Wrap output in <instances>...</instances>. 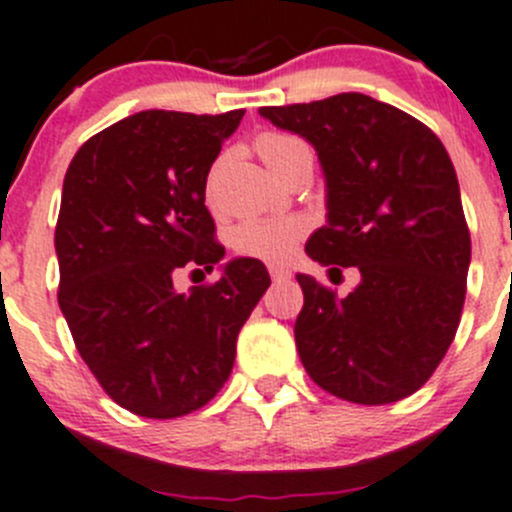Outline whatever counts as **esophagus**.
Segmentation results:
<instances>
[{
  "mask_svg": "<svg viewBox=\"0 0 512 512\" xmlns=\"http://www.w3.org/2000/svg\"><path fill=\"white\" fill-rule=\"evenodd\" d=\"M270 278L272 280H288L290 278V270H288V267L270 265Z\"/></svg>",
  "mask_w": 512,
  "mask_h": 512,
  "instance_id": "esophagus-1",
  "label": "esophagus"
}]
</instances>
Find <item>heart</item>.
Masks as SVG:
<instances>
[{
  "label": "heart",
  "instance_id": "obj_1",
  "mask_svg": "<svg viewBox=\"0 0 512 512\" xmlns=\"http://www.w3.org/2000/svg\"><path fill=\"white\" fill-rule=\"evenodd\" d=\"M255 146L260 159L278 176L298 156H313L308 143L290 133H262ZM305 229L308 224L303 219H247L234 227L232 245L247 257L283 262L293 255L298 242L303 240Z\"/></svg>",
  "mask_w": 512,
  "mask_h": 512
}]
</instances>
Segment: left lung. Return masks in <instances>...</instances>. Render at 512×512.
Wrapping results in <instances>:
<instances>
[{"label": "left lung", "mask_w": 512, "mask_h": 512, "mask_svg": "<svg viewBox=\"0 0 512 512\" xmlns=\"http://www.w3.org/2000/svg\"><path fill=\"white\" fill-rule=\"evenodd\" d=\"M260 116L318 151L328 224L313 260L358 267L346 298L298 275L295 346L315 384L353 404H391L427 384L467 290L470 229L447 148L422 121L364 93L267 105Z\"/></svg>", "instance_id": "left-lung-1"}]
</instances>
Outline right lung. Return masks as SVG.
Returning <instances> with one entry per match:
<instances>
[{
    "mask_svg": "<svg viewBox=\"0 0 512 512\" xmlns=\"http://www.w3.org/2000/svg\"><path fill=\"white\" fill-rule=\"evenodd\" d=\"M242 116L141 111L88 138L62 181L57 303L105 394L138 417L214 399L270 285L260 260L240 257L217 283L174 288L181 267L209 272L224 257L204 189Z\"/></svg>",
    "mask_w": 512,
    "mask_h": 512,
    "instance_id": "add662e5",
    "label": "right lung"
}]
</instances>
